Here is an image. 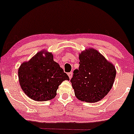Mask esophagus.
<instances>
[{"label": "esophagus", "mask_w": 134, "mask_h": 134, "mask_svg": "<svg viewBox=\"0 0 134 134\" xmlns=\"http://www.w3.org/2000/svg\"><path fill=\"white\" fill-rule=\"evenodd\" d=\"M72 74H72V72H69V73H68V76H69V78H70V79H71V78H72Z\"/></svg>", "instance_id": "obj_1"}]
</instances>
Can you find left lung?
Here are the masks:
<instances>
[{"label": "left lung", "instance_id": "obj_1", "mask_svg": "<svg viewBox=\"0 0 134 134\" xmlns=\"http://www.w3.org/2000/svg\"><path fill=\"white\" fill-rule=\"evenodd\" d=\"M79 69H75L70 82L79 100H101L113 86L116 70L113 64L96 50L89 49L79 55Z\"/></svg>", "mask_w": 134, "mask_h": 134}]
</instances>
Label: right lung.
<instances>
[{"mask_svg":"<svg viewBox=\"0 0 134 134\" xmlns=\"http://www.w3.org/2000/svg\"><path fill=\"white\" fill-rule=\"evenodd\" d=\"M18 76L24 93L38 101L53 99L58 86L65 80H69L59 64L53 61V55L43 51L38 52L30 61L22 64L18 70Z\"/></svg>","mask_w":134,"mask_h":134,"instance_id":"add662e5","label":"right lung"}]
</instances>
